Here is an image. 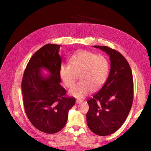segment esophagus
<instances>
[{"label": "esophagus", "mask_w": 151, "mask_h": 151, "mask_svg": "<svg viewBox=\"0 0 151 151\" xmlns=\"http://www.w3.org/2000/svg\"><path fill=\"white\" fill-rule=\"evenodd\" d=\"M82 102H83V100H76V103L77 104H80Z\"/></svg>", "instance_id": "obj_1"}]
</instances>
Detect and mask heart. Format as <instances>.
<instances>
[{"mask_svg":"<svg viewBox=\"0 0 151 151\" xmlns=\"http://www.w3.org/2000/svg\"><path fill=\"white\" fill-rule=\"evenodd\" d=\"M109 62L103 55L81 50L76 52L70 60V63H62L59 75L67 88H71L77 75L80 82L69 91L70 96L84 99L93 89H100L105 83L109 73Z\"/></svg>","mask_w":151,"mask_h":151,"instance_id":"b5f03b06","label":"heart"}]
</instances>
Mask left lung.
Segmentation results:
<instances>
[{
	"instance_id": "obj_1",
	"label": "left lung",
	"mask_w": 151,
	"mask_h": 151,
	"mask_svg": "<svg viewBox=\"0 0 151 151\" xmlns=\"http://www.w3.org/2000/svg\"><path fill=\"white\" fill-rule=\"evenodd\" d=\"M93 47L109 55L111 69L105 84L88 101L87 124L95 134L106 136L119 129L129 115L133 100V76L120 52L105 46Z\"/></svg>"
}]
</instances>
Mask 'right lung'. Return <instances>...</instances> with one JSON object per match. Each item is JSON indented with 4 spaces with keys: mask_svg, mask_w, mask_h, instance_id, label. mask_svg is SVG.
Segmentation results:
<instances>
[{
    "mask_svg": "<svg viewBox=\"0 0 151 151\" xmlns=\"http://www.w3.org/2000/svg\"><path fill=\"white\" fill-rule=\"evenodd\" d=\"M60 45L47 44L29 60L24 73L21 88L24 106L29 121L46 133H55L65 125L68 111L75 104L74 97H65L60 85ZM45 69L50 75L45 76Z\"/></svg>",
    "mask_w": 151,
    "mask_h": 151,
    "instance_id": "1",
    "label": "right lung"
}]
</instances>
